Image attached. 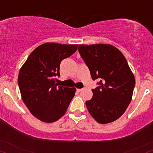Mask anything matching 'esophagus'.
Segmentation results:
<instances>
[{
	"mask_svg": "<svg viewBox=\"0 0 153 153\" xmlns=\"http://www.w3.org/2000/svg\"><path fill=\"white\" fill-rule=\"evenodd\" d=\"M84 89V88H76V91L78 92H80V91H83Z\"/></svg>",
	"mask_w": 153,
	"mask_h": 153,
	"instance_id": "34e87169",
	"label": "esophagus"
}]
</instances>
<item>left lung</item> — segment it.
Returning a JSON list of instances; mask_svg holds the SVG:
<instances>
[{
    "instance_id": "1",
    "label": "left lung",
    "mask_w": 153,
    "mask_h": 153,
    "mask_svg": "<svg viewBox=\"0 0 153 153\" xmlns=\"http://www.w3.org/2000/svg\"><path fill=\"white\" fill-rule=\"evenodd\" d=\"M79 52L99 86L86 101L91 116L98 123H109L125 113L133 97L135 76L121 52L109 44L79 45Z\"/></svg>"
}]
</instances>
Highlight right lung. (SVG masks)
Listing matches in <instances>:
<instances>
[{
  "instance_id": "add662e5",
  "label": "right lung",
  "mask_w": 153,
  "mask_h": 153,
  "mask_svg": "<svg viewBox=\"0 0 153 153\" xmlns=\"http://www.w3.org/2000/svg\"><path fill=\"white\" fill-rule=\"evenodd\" d=\"M78 45L46 42L37 47L20 68L18 85L22 101L30 113L45 123L59 120L67 112L75 88L59 86V65L76 52Z\"/></svg>"
}]
</instances>
